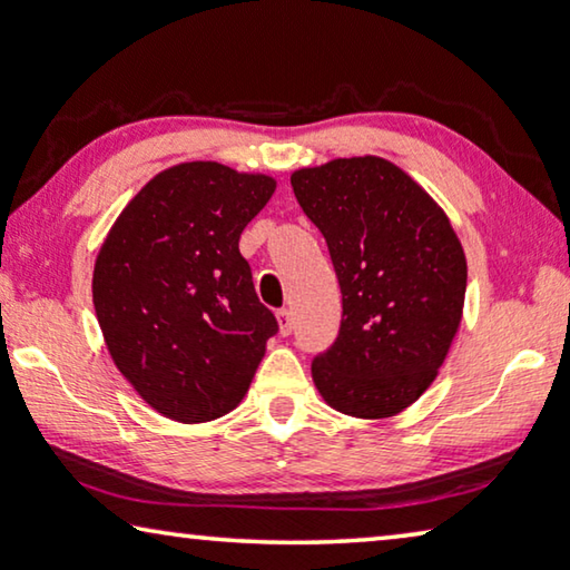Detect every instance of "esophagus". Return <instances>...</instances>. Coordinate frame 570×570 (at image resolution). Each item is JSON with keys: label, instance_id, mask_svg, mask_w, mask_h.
I'll return each instance as SVG.
<instances>
[{"label": "esophagus", "instance_id": "obj_1", "mask_svg": "<svg viewBox=\"0 0 570 570\" xmlns=\"http://www.w3.org/2000/svg\"><path fill=\"white\" fill-rule=\"evenodd\" d=\"M276 322H278V334L288 336L294 330V320H292V312L288 308H278L276 312Z\"/></svg>", "mask_w": 570, "mask_h": 570}]
</instances>
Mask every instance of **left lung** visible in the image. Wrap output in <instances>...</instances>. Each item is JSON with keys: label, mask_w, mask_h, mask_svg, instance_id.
<instances>
[{"label": "left lung", "mask_w": 570, "mask_h": 570, "mask_svg": "<svg viewBox=\"0 0 570 570\" xmlns=\"http://www.w3.org/2000/svg\"><path fill=\"white\" fill-rule=\"evenodd\" d=\"M292 186L342 288L340 336L312 362L316 390L350 417H394L435 382L460 330L465 250L430 193L384 158L294 170Z\"/></svg>", "instance_id": "1"}]
</instances>
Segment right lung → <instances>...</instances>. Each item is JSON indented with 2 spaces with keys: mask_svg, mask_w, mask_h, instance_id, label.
<instances>
[{
  "mask_svg": "<svg viewBox=\"0 0 570 570\" xmlns=\"http://www.w3.org/2000/svg\"><path fill=\"white\" fill-rule=\"evenodd\" d=\"M276 180L214 160L158 173L115 220L92 304L125 380L163 417H224L248 392L276 316L258 302L240 230Z\"/></svg>",
  "mask_w": 570,
  "mask_h": 570,
  "instance_id": "1",
  "label": "right lung"
}]
</instances>
